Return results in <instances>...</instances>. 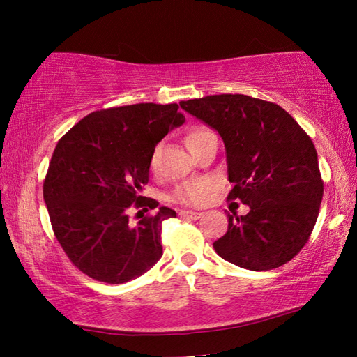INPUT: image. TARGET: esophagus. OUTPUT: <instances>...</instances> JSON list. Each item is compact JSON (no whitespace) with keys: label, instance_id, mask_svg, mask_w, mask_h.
<instances>
[{"label":"esophagus","instance_id":"esophagus-1","mask_svg":"<svg viewBox=\"0 0 357 357\" xmlns=\"http://www.w3.org/2000/svg\"><path fill=\"white\" fill-rule=\"evenodd\" d=\"M179 215L183 217V219H192V220H197L200 219V217L203 215L202 213H195V211H181Z\"/></svg>","mask_w":357,"mask_h":357}]
</instances>
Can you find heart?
<instances>
[{"instance_id":"heart-1","label":"heart","mask_w":357,"mask_h":357,"mask_svg":"<svg viewBox=\"0 0 357 357\" xmlns=\"http://www.w3.org/2000/svg\"><path fill=\"white\" fill-rule=\"evenodd\" d=\"M209 132L206 128H195L192 129L189 134L185 135V144L187 148L190 144L198 140L203 134ZM155 159V155H154ZM153 159V162H154ZM214 189V183L208 178H202V179H192L187 181V183L179 184L176 187V190L173 192V202L181 203V204H187V206H203L204 203L209 200L211 192Z\"/></svg>"}]
</instances>
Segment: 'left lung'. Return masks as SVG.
Returning a JSON list of instances; mask_svg holds the SVG:
<instances>
[{
	"mask_svg": "<svg viewBox=\"0 0 357 357\" xmlns=\"http://www.w3.org/2000/svg\"><path fill=\"white\" fill-rule=\"evenodd\" d=\"M179 105L219 132L233 183L227 200L250 208L245 215L228 214L217 255L250 271L288 263L309 241L323 198L310 137L282 107L250 96L215 94Z\"/></svg>",
	"mask_w": 357,
	"mask_h": 357,
	"instance_id": "8db88e82",
	"label": "left lung"
}]
</instances>
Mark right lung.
I'll return each mask as SVG.
<instances>
[{
	"instance_id": "obj_1",
	"label": "right lung",
	"mask_w": 357,
	"mask_h": 357,
	"mask_svg": "<svg viewBox=\"0 0 357 357\" xmlns=\"http://www.w3.org/2000/svg\"><path fill=\"white\" fill-rule=\"evenodd\" d=\"M178 104H135L89 113L59 138L44 179L53 233L72 264L94 280L129 282L162 257V206L130 225V209H154L142 197L155 144L185 121ZM137 213V214H138Z\"/></svg>"
}]
</instances>
